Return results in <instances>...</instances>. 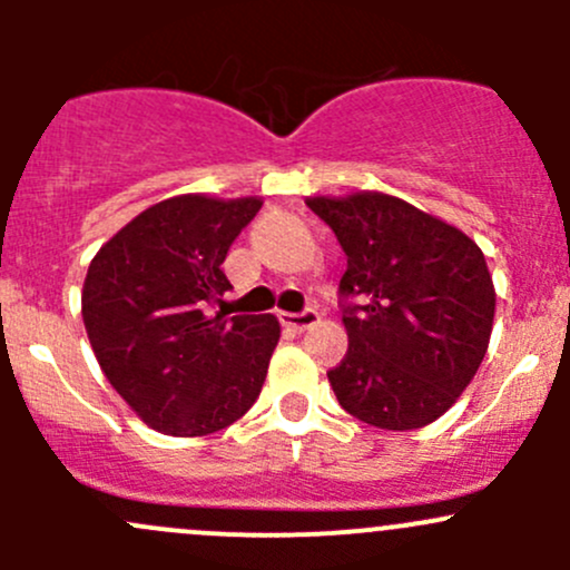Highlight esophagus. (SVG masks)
Returning <instances> with one entry per match:
<instances>
[{
	"label": "esophagus",
	"instance_id": "34e87169",
	"mask_svg": "<svg viewBox=\"0 0 570 570\" xmlns=\"http://www.w3.org/2000/svg\"><path fill=\"white\" fill-rule=\"evenodd\" d=\"M320 322V314L314 308H306L301 314H289V312H281V325L292 327V331H306V327H314Z\"/></svg>",
	"mask_w": 570,
	"mask_h": 570
}]
</instances>
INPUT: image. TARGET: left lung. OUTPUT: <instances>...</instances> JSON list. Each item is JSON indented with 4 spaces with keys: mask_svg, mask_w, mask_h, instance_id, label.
Here are the masks:
<instances>
[{
    "mask_svg": "<svg viewBox=\"0 0 570 570\" xmlns=\"http://www.w3.org/2000/svg\"><path fill=\"white\" fill-rule=\"evenodd\" d=\"M347 253L338 281L347 355L327 372L338 405L381 430L444 416L488 353L497 289L461 228L396 195L306 198Z\"/></svg>",
    "mask_w": 570,
    "mask_h": 570,
    "instance_id": "left-lung-1",
    "label": "left lung"
}]
</instances>
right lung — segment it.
I'll list each match as a JSON object with an SVG mask.
<instances>
[{"label":"right lung","instance_id":"obj_1","mask_svg":"<svg viewBox=\"0 0 570 570\" xmlns=\"http://www.w3.org/2000/svg\"><path fill=\"white\" fill-rule=\"evenodd\" d=\"M262 198L174 195L101 245L82 320L101 372L157 433L209 435L248 413L281 338L273 314L212 312L223 262Z\"/></svg>","mask_w":570,"mask_h":570}]
</instances>
